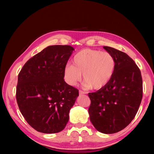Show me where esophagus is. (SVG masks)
Here are the masks:
<instances>
[{
  "label": "esophagus",
  "mask_w": 154,
  "mask_h": 154,
  "mask_svg": "<svg viewBox=\"0 0 154 154\" xmlns=\"http://www.w3.org/2000/svg\"><path fill=\"white\" fill-rule=\"evenodd\" d=\"M87 93V92H85V91H81V90L79 91V94L80 95H81V94H86Z\"/></svg>",
  "instance_id": "esophagus-1"
}]
</instances>
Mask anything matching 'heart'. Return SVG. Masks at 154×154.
<instances>
[{
  "label": "heart",
  "mask_w": 154,
  "mask_h": 154,
  "mask_svg": "<svg viewBox=\"0 0 154 154\" xmlns=\"http://www.w3.org/2000/svg\"><path fill=\"white\" fill-rule=\"evenodd\" d=\"M116 60L108 52L83 49L72 59V66L64 67L63 76L66 83L75 86L83 75L86 87L99 90L109 84L115 73Z\"/></svg>",
  "instance_id": "heart-1"
}]
</instances>
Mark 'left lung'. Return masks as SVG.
Here are the masks:
<instances>
[{"instance_id": "1", "label": "left lung", "mask_w": 154, "mask_h": 154, "mask_svg": "<svg viewBox=\"0 0 154 154\" xmlns=\"http://www.w3.org/2000/svg\"><path fill=\"white\" fill-rule=\"evenodd\" d=\"M103 48L114 57L116 67L108 85L88 93V113L96 130L113 134L128 125L137 114L142 98V79L140 70L126 53Z\"/></svg>"}]
</instances>
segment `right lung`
I'll return each instance as SVG.
<instances>
[{
  "label": "right lung",
  "mask_w": 154,
  "mask_h": 154,
  "mask_svg": "<svg viewBox=\"0 0 154 154\" xmlns=\"http://www.w3.org/2000/svg\"><path fill=\"white\" fill-rule=\"evenodd\" d=\"M73 51L69 45L49 46L29 60L18 74L17 105L28 124L40 133H59L68 122L79 91L66 83L63 69Z\"/></svg>",
  "instance_id": "1"
}]
</instances>
